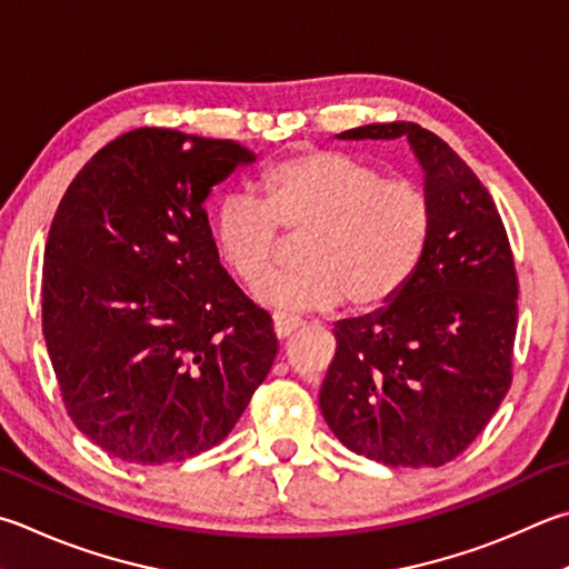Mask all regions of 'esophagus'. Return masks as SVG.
Masks as SVG:
<instances>
[{
    "mask_svg": "<svg viewBox=\"0 0 569 569\" xmlns=\"http://www.w3.org/2000/svg\"><path fill=\"white\" fill-rule=\"evenodd\" d=\"M303 320L296 318V316H286V313H276L273 316V333L278 338H288L293 333L296 328H301Z\"/></svg>",
    "mask_w": 569,
    "mask_h": 569,
    "instance_id": "esophagus-1",
    "label": "esophagus"
}]
</instances>
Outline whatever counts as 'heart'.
Returning a JSON list of instances; mask_svg holds the SVG:
<instances>
[{"mask_svg": "<svg viewBox=\"0 0 569 569\" xmlns=\"http://www.w3.org/2000/svg\"><path fill=\"white\" fill-rule=\"evenodd\" d=\"M258 191L261 201L223 196L211 239L231 273L256 288L274 270V226L303 234L302 271L258 288V301L286 311H328L343 301L358 313L386 308L416 278L432 241L428 191L350 153H296L268 167Z\"/></svg>", "mask_w": 569, "mask_h": 569, "instance_id": "obj_1", "label": "heart"}]
</instances>
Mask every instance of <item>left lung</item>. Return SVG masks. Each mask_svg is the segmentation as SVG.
Masks as SVG:
<instances>
[{
  "instance_id": "8db88e82",
  "label": "left lung",
  "mask_w": 569,
  "mask_h": 569,
  "mask_svg": "<svg viewBox=\"0 0 569 569\" xmlns=\"http://www.w3.org/2000/svg\"><path fill=\"white\" fill-rule=\"evenodd\" d=\"M338 139H408L436 226L396 301L336 323L318 406L358 456L440 468L480 436L512 383L518 276L508 233L472 169L420 123H368Z\"/></svg>"
}]
</instances>
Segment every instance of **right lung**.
Returning a JSON list of instances; mask_svg holds the SVG:
<instances>
[{
	"instance_id": "obj_1",
	"label": "right lung",
	"mask_w": 569,
	"mask_h": 569,
	"mask_svg": "<svg viewBox=\"0 0 569 569\" xmlns=\"http://www.w3.org/2000/svg\"><path fill=\"white\" fill-rule=\"evenodd\" d=\"M253 161L229 139L143 127L97 151L59 201L41 330L69 418L113 458L219 446L273 366L271 316L226 273L203 209Z\"/></svg>"
}]
</instances>
